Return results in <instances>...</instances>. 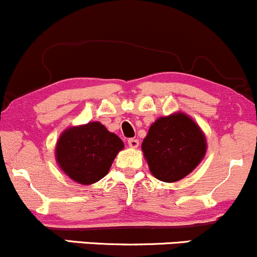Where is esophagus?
Segmentation results:
<instances>
[{"mask_svg": "<svg viewBox=\"0 0 257 257\" xmlns=\"http://www.w3.org/2000/svg\"><path fill=\"white\" fill-rule=\"evenodd\" d=\"M127 143H128V146L131 148H137V147H139V145H140L139 140H136V139H130Z\"/></svg>", "mask_w": 257, "mask_h": 257, "instance_id": "1", "label": "esophagus"}]
</instances>
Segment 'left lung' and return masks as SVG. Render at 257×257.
Returning a JSON list of instances; mask_svg holds the SVG:
<instances>
[{
	"mask_svg": "<svg viewBox=\"0 0 257 257\" xmlns=\"http://www.w3.org/2000/svg\"><path fill=\"white\" fill-rule=\"evenodd\" d=\"M207 150L200 126L184 112L159 117L142 142V152L152 175L164 183H175L200 164Z\"/></svg>",
	"mask_w": 257,
	"mask_h": 257,
	"instance_id": "8db88e82",
	"label": "left lung"
}]
</instances>
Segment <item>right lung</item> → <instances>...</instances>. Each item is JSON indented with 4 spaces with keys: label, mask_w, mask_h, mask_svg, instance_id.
I'll list each match as a JSON object with an SVG mask.
<instances>
[{
    "label": "right lung",
    "mask_w": 257,
    "mask_h": 257,
    "mask_svg": "<svg viewBox=\"0 0 257 257\" xmlns=\"http://www.w3.org/2000/svg\"><path fill=\"white\" fill-rule=\"evenodd\" d=\"M123 142L98 121L68 127L56 143V162L68 178L82 185L99 181L110 170Z\"/></svg>",
    "instance_id": "obj_1"
}]
</instances>
